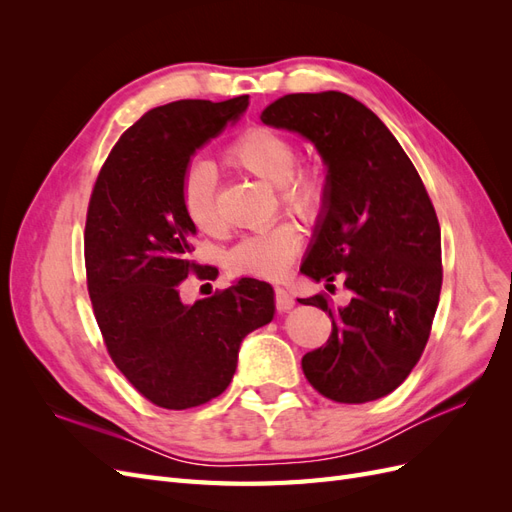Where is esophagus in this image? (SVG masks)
Listing matches in <instances>:
<instances>
[{"label":"esophagus","mask_w":512,"mask_h":512,"mask_svg":"<svg viewBox=\"0 0 512 512\" xmlns=\"http://www.w3.org/2000/svg\"><path fill=\"white\" fill-rule=\"evenodd\" d=\"M275 305L280 312H288V309L294 307V297L284 288H275Z\"/></svg>","instance_id":"1"}]
</instances>
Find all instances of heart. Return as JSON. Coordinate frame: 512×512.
Returning a JSON list of instances; mask_svg holds the SVG:
<instances>
[{"instance_id":"b5f03b06","label":"heart","mask_w":512,"mask_h":512,"mask_svg":"<svg viewBox=\"0 0 512 512\" xmlns=\"http://www.w3.org/2000/svg\"><path fill=\"white\" fill-rule=\"evenodd\" d=\"M224 158L245 173L277 185L280 203L312 220L320 213L327 196V181L322 170L312 164H297V147L286 134L269 126H250L228 143ZM215 166L207 160L192 162L179 183V207L196 230L213 232L218 228L215 213ZM303 243L301 228L292 222L273 224L243 237L226 254V267L235 275L282 277Z\"/></svg>"}]
</instances>
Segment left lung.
Instances as JSON below:
<instances>
[{
	"label": "left lung",
	"mask_w": 512,
	"mask_h": 512,
	"mask_svg": "<svg viewBox=\"0 0 512 512\" xmlns=\"http://www.w3.org/2000/svg\"><path fill=\"white\" fill-rule=\"evenodd\" d=\"M260 119L305 136L327 164L301 273L352 292L339 309L324 294L301 299L333 320L327 344L303 356V374L339 404L389 395L421 359L440 301V224L425 185L378 115L342 91L288 94Z\"/></svg>",
	"instance_id": "left-lung-1"
}]
</instances>
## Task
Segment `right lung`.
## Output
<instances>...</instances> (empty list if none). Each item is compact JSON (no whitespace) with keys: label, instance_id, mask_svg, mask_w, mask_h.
<instances>
[{"label":"right lung","instance_id":"obj_1","mask_svg":"<svg viewBox=\"0 0 512 512\" xmlns=\"http://www.w3.org/2000/svg\"><path fill=\"white\" fill-rule=\"evenodd\" d=\"M250 98L179 100L151 108L108 153L85 222L87 290L113 363L166 410L203 406L226 391L247 333L273 320V288L254 277L194 305L181 303L196 228L179 183L196 149L235 123ZM218 271V269H215Z\"/></svg>","mask_w":512,"mask_h":512}]
</instances>
